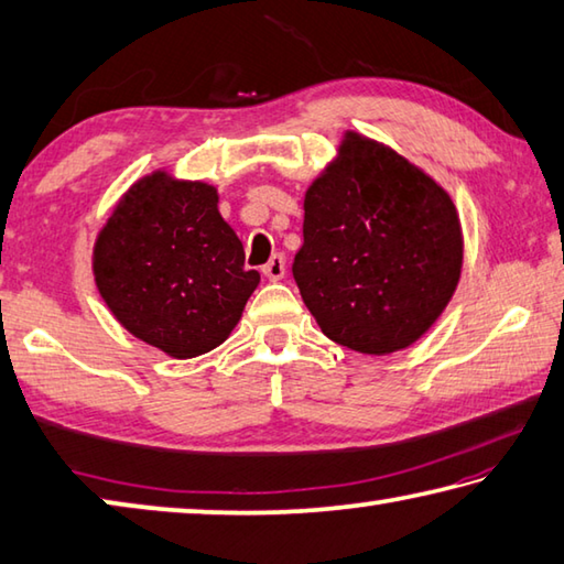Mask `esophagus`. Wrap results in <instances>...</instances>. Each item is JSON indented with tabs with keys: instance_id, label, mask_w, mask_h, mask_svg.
Segmentation results:
<instances>
[{
	"instance_id": "1",
	"label": "esophagus",
	"mask_w": 564,
	"mask_h": 564,
	"mask_svg": "<svg viewBox=\"0 0 564 564\" xmlns=\"http://www.w3.org/2000/svg\"><path fill=\"white\" fill-rule=\"evenodd\" d=\"M263 273H265V279L281 281L283 275H285V259H283V256H281V253L271 256V261L263 265Z\"/></svg>"
}]
</instances>
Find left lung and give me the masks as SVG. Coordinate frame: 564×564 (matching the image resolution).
Wrapping results in <instances>:
<instances>
[{"mask_svg":"<svg viewBox=\"0 0 564 564\" xmlns=\"http://www.w3.org/2000/svg\"><path fill=\"white\" fill-rule=\"evenodd\" d=\"M303 208L293 279L330 340L386 356L433 326L460 279L463 231L431 176L348 133Z\"/></svg>","mask_w":564,"mask_h":564,"instance_id":"8db88e82","label":"left lung"}]
</instances>
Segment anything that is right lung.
Segmentation results:
<instances>
[{"mask_svg":"<svg viewBox=\"0 0 564 564\" xmlns=\"http://www.w3.org/2000/svg\"><path fill=\"white\" fill-rule=\"evenodd\" d=\"M216 204L214 186L156 171L127 191L94 248L113 316L174 358L221 346L261 281Z\"/></svg>","mask_w":564,"mask_h":564,"instance_id":"1","label":"right lung"}]
</instances>
